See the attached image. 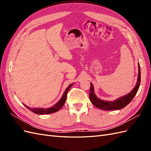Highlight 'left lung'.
<instances>
[{"instance_id":"left-lung-1","label":"left lung","mask_w":151,"mask_h":151,"mask_svg":"<svg viewBox=\"0 0 151 151\" xmlns=\"http://www.w3.org/2000/svg\"><path fill=\"white\" fill-rule=\"evenodd\" d=\"M139 74L137 83L134 89L130 93L124 96L118 98L115 101H106L101 100L96 97L94 92V88L93 84L91 83V88L89 90V99L91 103L96 107L104 110H116L125 107L129 104L132 99H134L135 94H137L139 88L140 84V67L139 63Z\"/></svg>"}]
</instances>
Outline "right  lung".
<instances>
[{"mask_svg":"<svg viewBox=\"0 0 151 151\" xmlns=\"http://www.w3.org/2000/svg\"><path fill=\"white\" fill-rule=\"evenodd\" d=\"M72 84H71L67 87V88L65 89V92H64V93H63L62 98L60 99V101H59L57 104H55L54 106H53L51 108H47V109H45V108H29L28 106H26L25 104H24V106L28 109H29L31 111L33 112L36 114H38V115H45V114H50V113L57 112L59 110V109H60L62 108V106H63V104H64V103L66 101L68 91H69V89H70Z\"/></svg>","mask_w":151,"mask_h":151,"instance_id":"obj_1","label":"right lung"}]
</instances>
